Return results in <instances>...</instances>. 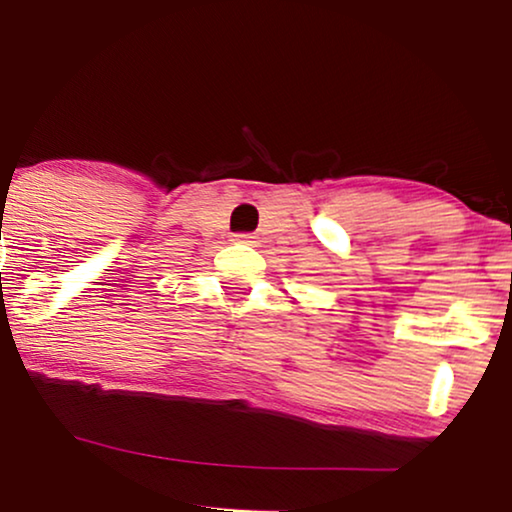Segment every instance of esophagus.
I'll use <instances>...</instances> for the list:
<instances>
[{
    "mask_svg": "<svg viewBox=\"0 0 512 512\" xmlns=\"http://www.w3.org/2000/svg\"><path fill=\"white\" fill-rule=\"evenodd\" d=\"M252 238L255 236H250V233H236V236H233L236 243H252Z\"/></svg>",
    "mask_w": 512,
    "mask_h": 512,
    "instance_id": "1",
    "label": "esophagus"
}]
</instances>
